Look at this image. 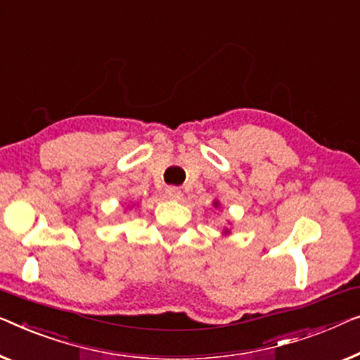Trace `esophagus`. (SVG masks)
<instances>
[{"mask_svg":"<svg viewBox=\"0 0 360 360\" xmlns=\"http://www.w3.org/2000/svg\"><path fill=\"white\" fill-rule=\"evenodd\" d=\"M165 196H167L169 200L179 201L181 200V196H184V193H181L180 188H176V186H169V188L165 190Z\"/></svg>","mask_w":360,"mask_h":360,"instance_id":"esophagus-1","label":"esophagus"}]
</instances>
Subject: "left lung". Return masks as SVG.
I'll list each match as a JSON object with an SVG mask.
<instances>
[{"instance_id": "8db88e82", "label": "left lung", "mask_w": 360, "mask_h": 360, "mask_svg": "<svg viewBox=\"0 0 360 360\" xmlns=\"http://www.w3.org/2000/svg\"><path fill=\"white\" fill-rule=\"evenodd\" d=\"M212 206H214L216 207V210H217V207L219 206H221V202H219L217 200H214V201H212ZM229 233H231V231H229V229L226 227V229H224V231H222V236H229Z\"/></svg>"}]
</instances>
